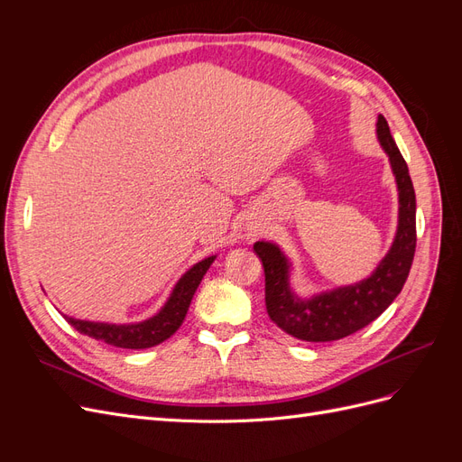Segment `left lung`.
I'll list each match as a JSON object with an SVG mask.
<instances>
[{"instance_id": "1", "label": "left lung", "mask_w": 462, "mask_h": 462, "mask_svg": "<svg viewBox=\"0 0 462 462\" xmlns=\"http://www.w3.org/2000/svg\"><path fill=\"white\" fill-rule=\"evenodd\" d=\"M377 141L389 156L399 189V226L395 241L375 272L362 282L300 299L291 289V263L282 248L258 241L254 253L265 275V310L277 328L300 341L326 343L346 337L380 316L407 282L416 248V197L409 167L389 133L383 116L377 117Z\"/></svg>"}]
</instances>
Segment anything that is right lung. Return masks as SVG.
<instances>
[{"label": "right lung", "instance_id": "right-lung-1", "mask_svg": "<svg viewBox=\"0 0 462 462\" xmlns=\"http://www.w3.org/2000/svg\"><path fill=\"white\" fill-rule=\"evenodd\" d=\"M214 260L216 256H209L199 263H194L192 268L179 279L171 297L163 304V309L156 316H152L144 321H138V324L116 326V324H102V321L75 319L69 316H65V319L77 331L114 346L148 348L153 345H160L162 341L170 339L171 335L180 328V324H183L194 292H197L202 277L206 275L208 268L212 265Z\"/></svg>", "mask_w": 462, "mask_h": 462}]
</instances>
